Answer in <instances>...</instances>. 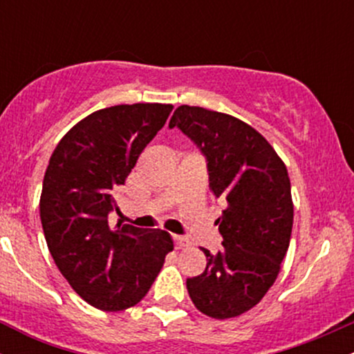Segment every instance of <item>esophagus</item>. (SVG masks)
<instances>
[{"label": "esophagus", "mask_w": 354, "mask_h": 354, "mask_svg": "<svg viewBox=\"0 0 354 354\" xmlns=\"http://www.w3.org/2000/svg\"><path fill=\"white\" fill-rule=\"evenodd\" d=\"M173 239H174V246H176V250H185V248L191 246V241L185 236H173Z\"/></svg>", "instance_id": "1"}]
</instances>
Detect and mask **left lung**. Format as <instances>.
Masks as SVG:
<instances>
[{"instance_id": "8db88e82", "label": "left lung", "mask_w": 354, "mask_h": 354, "mask_svg": "<svg viewBox=\"0 0 354 354\" xmlns=\"http://www.w3.org/2000/svg\"><path fill=\"white\" fill-rule=\"evenodd\" d=\"M174 126L206 154L211 193L226 200L216 221L223 250L201 248L206 270L186 288L203 315L236 318L273 286L290 248L295 209L286 165L261 133L226 113L181 104Z\"/></svg>"}]
</instances>
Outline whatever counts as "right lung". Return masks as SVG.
Here are the masks:
<instances>
[{"label":"right lung","mask_w":354,"mask_h":354,"mask_svg":"<svg viewBox=\"0 0 354 354\" xmlns=\"http://www.w3.org/2000/svg\"><path fill=\"white\" fill-rule=\"evenodd\" d=\"M173 104L135 103L98 109L59 140L44 173L39 216L61 274L101 311L135 306L173 251L166 231L120 223L115 191L124 185Z\"/></svg>","instance_id":"add662e5"}]
</instances>
